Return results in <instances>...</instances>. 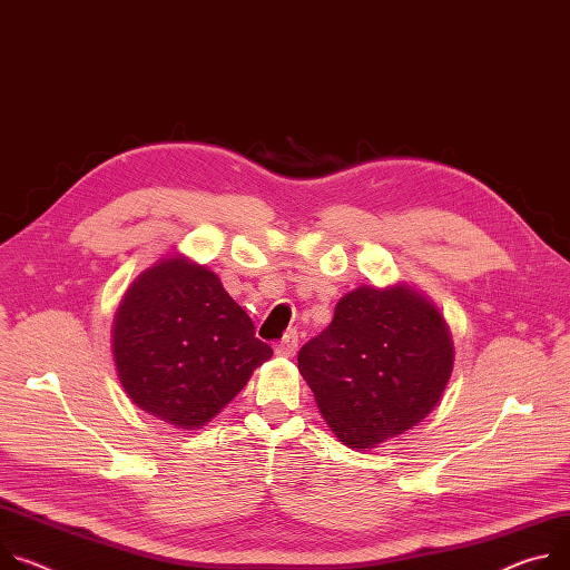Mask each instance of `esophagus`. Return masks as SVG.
<instances>
[{
    "mask_svg": "<svg viewBox=\"0 0 570 570\" xmlns=\"http://www.w3.org/2000/svg\"><path fill=\"white\" fill-rule=\"evenodd\" d=\"M297 343H299L297 332H295V330H288V332L284 334V338L277 343L275 352H277V354H282V356H293V354H295V350H297Z\"/></svg>",
    "mask_w": 570,
    "mask_h": 570,
    "instance_id": "esophagus-1",
    "label": "esophagus"
}]
</instances>
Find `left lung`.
Wrapping results in <instances>:
<instances>
[{
    "instance_id": "1",
    "label": "left lung",
    "mask_w": 570,
    "mask_h": 570,
    "mask_svg": "<svg viewBox=\"0 0 570 570\" xmlns=\"http://www.w3.org/2000/svg\"><path fill=\"white\" fill-rule=\"evenodd\" d=\"M445 321L416 291L361 286L343 295L297 366L321 413L350 448H373L419 425L452 373Z\"/></svg>"
}]
</instances>
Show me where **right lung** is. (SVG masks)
I'll return each mask as SVG.
<instances>
[{"label": "right lung", "mask_w": 570, "mask_h": 570, "mask_svg": "<svg viewBox=\"0 0 570 570\" xmlns=\"http://www.w3.org/2000/svg\"><path fill=\"white\" fill-rule=\"evenodd\" d=\"M114 356L129 397L170 425L209 423L273 356L218 275L164 258L125 293Z\"/></svg>", "instance_id": "add662e5"}]
</instances>
